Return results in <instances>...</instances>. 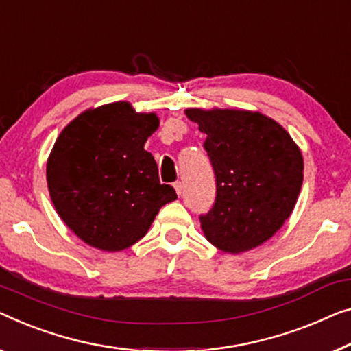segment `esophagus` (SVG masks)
Returning a JSON list of instances; mask_svg holds the SVG:
<instances>
[{"label":"esophagus","mask_w":351,"mask_h":351,"mask_svg":"<svg viewBox=\"0 0 351 351\" xmlns=\"http://www.w3.org/2000/svg\"><path fill=\"white\" fill-rule=\"evenodd\" d=\"M175 191H176L178 195H181V193H182V184H181V181L175 182Z\"/></svg>","instance_id":"esophagus-1"}]
</instances>
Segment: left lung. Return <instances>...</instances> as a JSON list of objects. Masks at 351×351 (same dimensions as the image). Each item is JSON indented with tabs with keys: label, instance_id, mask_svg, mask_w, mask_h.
Segmentation results:
<instances>
[{
	"label": "left lung",
	"instance_id": "left-lung-1",
	"mask_svg": "<svg viewBox=\"0 0 351 351\" xmlns=\"http://www.w3.org/2000/svg\"><path fill=\"white\" fill-rule=\"evenodd\" d=\"M206 134L216 176V200L200 216L209 243L230 254L250 250L273 237L296 205L304 162L279 123L247 110L187 108Z\"/></svg>",
	"mask_w": 351,
	"mask_h": 351
}]
</instances>
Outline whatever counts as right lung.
<instances>
[{"label":"right lung","instance_id":"1","mask_svg":"<svg viewBox=\"0 0 351 351\" xmlns=\"http://www.w3.org/2000/svg\"><path fill=\"white\" fill-rule=\"evenodd\" d=\"M158 128L154 113L113 102L86 110L62 129L47 160V184L56 213L82 241L107 252L128 249L145 237L159 209L176 200L143 148Z\"/></svg>","mask_w":351,"mask_h":351}]
</instances>
